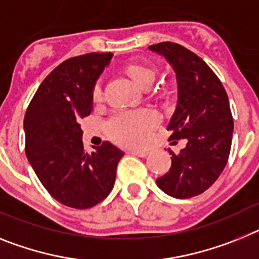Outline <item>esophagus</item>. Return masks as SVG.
<instances>
[{
	"mask_svg": "<svg viewBox=\"0 0 259 259\" xmlns=\"http://www.w3.org/2000/svg\"><path fill=\"white\" fill-rule=\"evenodd\" d=\"M130 154L136 155V156H139V157L148 156V152L147 151H139V150H133V151L130 152Z\"/></svg>",
	"mask_w": 259,
	"mask_h": 259,
	"instance_id": "obj_1",
	"label": "esophagus"
}]
</instances>
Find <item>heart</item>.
<instances>
[{
    "mask_svg": "<svg viewBox=\"0 0 259 259\" xmlns=\"http://www.w3.org/2000/svg\"><path fill=\"white\" fill-rule=\"evenodd\" d=\"M127 75L141 87H148L155 79V70L151 66L130 64L126 66ZM91 96L94 100L102 98V86L95 83ZM159 122V116L151 109L116 112L105 122V132L114 143L127 147H138L147 142L151 132Z\"/></svg>",
    "mask_w": 259,
    "mask_h": 259,
    "instance_id": "heart-1",
    "label": "heart"
}]
</instances>
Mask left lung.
Listing matches in <instances>:
<instances>
[{
	"label": "left lung",
	"instance_id": "left-lung-1",
	"mask_svg": "<svg viewBox=\"0 0 259 259\" xmlns=\"http://www.w3.org/2000/svg\"><path fill=\"white\" fill-rule=\"evenodd\" d=\"M150 51L164 56L176 73L179 102L168 125L169 139H186L156 185L168 195L192 198L207 190L223 172L232 143L233 118L223 84L206 62L176 42H159Z\"/></svg>",
	"mask_w": 259,
	"mask_h": 259
}]
</instances>
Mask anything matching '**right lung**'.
Here are the masks:
<instances>
[{
  "instance_id": "right-lung-1",
  "label": "right lung",
  "mask_w": 259,
  "mask_h": 259,
  "mask_svg": "<svg viewBox=\"0 0 259 259\" xmlns=\"http://www.w3.org/2000/svg\"><path fill=\"white\" fill-rule=\"evenodd\" d=\"M112 53L69 58L42 80L24 116L26 155L40 183L60 203L90 208L113 189L123 152L109 142L87 154L80 121L92 112V87Z\"/></svg>"
}]
</instances>
